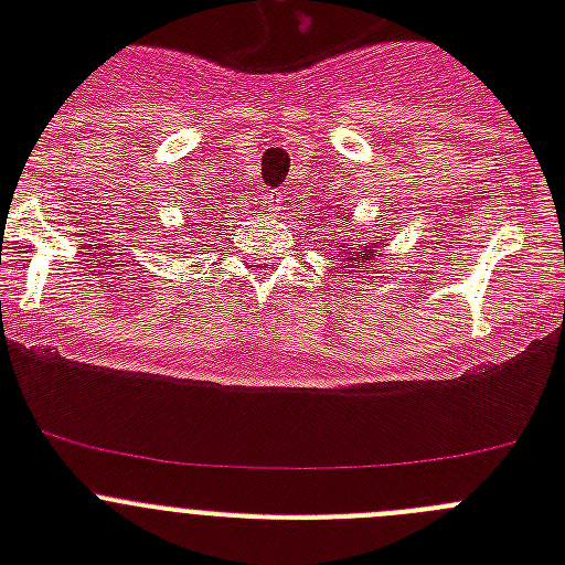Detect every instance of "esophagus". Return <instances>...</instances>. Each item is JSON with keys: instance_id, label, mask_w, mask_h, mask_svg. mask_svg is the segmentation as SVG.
<instances>
[{"instance_id": "esophagus-1", "label": "esophagus", "mask_w": 565, "mask_h": 565, "mask_svg": "<svg viewBox=\"0 0 565 565\" xmlns=\"http://www.w3.org/2000/svg\"><path fill=\"white\" fill-rule=\"evenodd\" d=\"M286 201H288V192H286V189H268V192L263 194V203H266V212H271V214L282 212V206H286Z\"/></svg>"}]
</instances>
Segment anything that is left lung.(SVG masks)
Here are the masks:
<instances>
[{"instance_id": "obj_1", "label": "left lung", "mask_w": 565, "mask_h": 565, "mask_svg": "<svg viewBox=\"0 0 565 565\" xmlns=\"http://www.w3.org/2000/svg\"><path fill=\"white\" fill-rule=\"evenodd\" d=\"M376 248H379L376 243H373V239H367V237H353V243H348V239H344L342 248H339V252H342L339 263H348L351 268H362L367 259L379 257Z\"/></svg>"}]
</instances>
